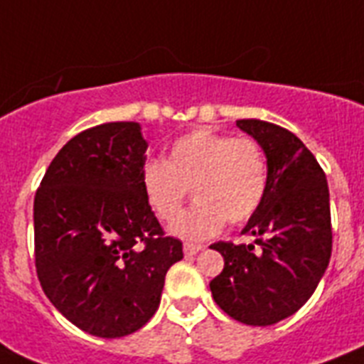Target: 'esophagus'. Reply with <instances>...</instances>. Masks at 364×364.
<instances>
[{
	"label": "esophagus",
	"mask_w": 364,
	"mask_h": 364,
	"mask_svg": "<svg viewBox=\"0 0 364 364\" xmlns=\"http://www.w3.org/2000/svg\"><path fill=\"white\" fill-rule=\"evenodd\" d=\"M203 247L202 245H196V243H185L183 245V252H185V256H196L200 250H202Z\"/></svg>",
	"instance_id": "esophagus-1"
}]
</instances>
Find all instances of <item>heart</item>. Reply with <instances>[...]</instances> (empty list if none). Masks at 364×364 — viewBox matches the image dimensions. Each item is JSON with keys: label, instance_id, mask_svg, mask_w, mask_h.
Segmentation results:
<instances>
[{"label": "heart", "instance_id": "1", "mask_svg": "<svg viewBox=\"0 0 364 364\" xmlns=\"http://www.w3.org/2000/svg\"><path fill=\"white\" fill-rule=\"evenodd\" d=\"M269 170L264 149L252 138L196 129L173 141L164 162L141 168V191L149 208L164 223L181 212L191 188L197 203L172 224L177 237L200 241L230 224H243L256 215Z\"/></svg>", "mask_w": 364, "mask_h": 364}]
</instances>
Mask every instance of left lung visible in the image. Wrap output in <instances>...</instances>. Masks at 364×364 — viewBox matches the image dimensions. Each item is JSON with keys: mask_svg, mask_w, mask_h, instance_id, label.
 <instances>
[{"mask_svg": "<svg viewBox=\"0 0 364 364\" xmlns=\"http://www.w3.org/2000/svg\"><path fill=\"white\" fill-rule=\"evenodd\" d=\"M267 159V192L243 228L253 245L218 241L223 273L209 282L213 299L233 320L273 326L295 314L314 294L333 249L326 173L305 144L282 127L239 119Z\"/></svg>", "mask_w": 364, "mask_h": 364, "instance_id": "obj_1", "label": "left lung"}]
</instances>
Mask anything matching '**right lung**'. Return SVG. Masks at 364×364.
I'll return each mask as SVG.
<instances>
[{
	"mask_svg": "<svg viewBox=\"0 0 364 364\" xmlns=\"http://www.w3.org/2000/svg\"><path fill=\"white\" fill-rule=\"evenodd\" d=\"M140 123L70 138L35 194V267L50 303L78 329L119 338L151 320L168 269L183 258L141 191Z\"/></svg>",
	"mask_w": 364,
	"mask_h": 364,
	"instance_id": "add662e5",
	"label": "right lung"
}]
</instances>
